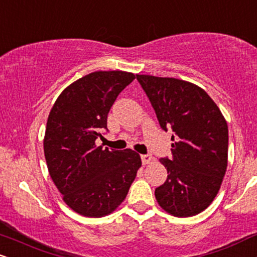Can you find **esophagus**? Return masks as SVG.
<instances>
[{
  "label": "esophagus",
  "mask_w": 257,
  "mask_h": 257,
  "mask_svg": "<svg viewBox=\"0 0 257 257\" xmlns=\"http://www.w3.org/2000/svg\"><path fill=\"white\" fill-rule=\"evenodd\" d=\"M141 160H142V164H144V165H146V164L152 163V162H153L152 154H150V153L142 154V156H141Z\"/></svg>",
  "instance_id": "1"
}]
</instances>
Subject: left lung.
<instances>
[{
    "instance_id": "obj_1",
    "label": "left lung",
    "mask_w": 257,
    "mask_h": 257,
    "mask_svg": "<svg viewBox=\"0 0 257 257\" xmlns=\"http://www.w3.org/2000/svg\"><path fill=\"white\" fill-rule=\"evenodd\" d=\"M163 131H172L171 158L156 199L175 217H193L217 196L227 168V123L212 98L194 83L174 78L137 75Z\"/></svg>"
}]
</instances>
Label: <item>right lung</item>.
Returning <instances> with one entry per match:
<instances>
[{"label": "right lung", "instance_id": "1", "mask_svg": "<svg viewBox=\"0 0 257 257\" xmlns=\"http://www.w3.org/2000/svg\"><path fill=\"white\" fill-rule=\"evenodd\" d=\"M135 79L112 70L82 76L60 94L49 115L44 154L49 174L63 201L85 217L110 214L128 194L141 166L132 150L95 145L107 131V113L120 92Z\"/></svg>", "mask_w": 257, "mask_h": 257}]
</instances>
